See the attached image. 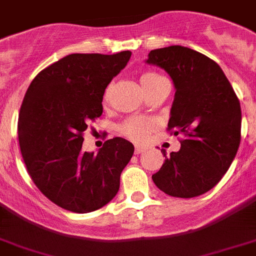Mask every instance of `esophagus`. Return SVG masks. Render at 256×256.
Segmentation results:
<instances>
[{
  "instance_id": "esophagus-1",
  "label": "esophagus",
  "mask_w": 256,
  "mask_h": 256,
  "mask_svg": "<svg viewBox=\"0 0 256 256\" xmlns=\"http://www.w3.org/2000/svg\"><path fill=\"white\" fill-rule=\"evenodd\" d=\"M144 152V148H141V146H136V148H134V154H141V152Z\"/></svg>"
}]
</instances>
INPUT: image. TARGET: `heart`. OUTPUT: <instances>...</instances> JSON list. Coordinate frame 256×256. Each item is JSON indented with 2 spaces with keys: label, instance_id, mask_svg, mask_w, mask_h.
Wrapping results in <instances>:
<instances>
[{
  "label": "heart",
  "instance_id": "b5f03b06",
  "mask_svg": "<svg viewBox=\"0 0 256 256\" xmlns=\"http://www.w3.org/2000/svg\"><path fill=\"white\" fill-rule=\"evenodd\" d=\"M166 82V78L160 76L156 72H144L142 75L140 76V84L142 86L145 94H148L149 92L155 89L162 82ZM108 94H110V86L106 89L104 96V101L107 102L108 100ZM156 128V123L150 118L145 116H132L124 120L123 123L119 126V132L126 137L128 140L133 141V142H145L148 137L150 136V133Z\"/></svg>",
  "mask_w": 256,
  "mask_h": 256
}]
</instances>
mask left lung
<instances>
[{
    "label": "left lung",
    "mask_w": 256,
    "mask_h": 256,
    "mask_svg": "<svg viewBox=\"0 0 256 256\" xmlns=\"http://www.w3.org/2000/svg\"><path fill=\"white\" fill-rule=\"evenodd\" d=\"M146 62L171 76L176 93L167 130L184 134L154 184L176 198L211 190L232 164L241 142V104L219 64L204 54L174 45L152 50Z\"/></svg>",
    "instance_id": "8db88e82"
}]
</instances>
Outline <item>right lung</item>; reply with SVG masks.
I'll return each instance as SVG.
<instances>
[{
	"label": "right lung",
	"instance_id": "right-lung-1",
	"mask_svg": "<svg viewBox=\"0 0 256 256\" xmlns=\"http://www.w3.org/2000/svg\"><path fill=\"white\" fill-rule=\"evenodd\" d=\"M130 54H70L38 72L24 96L18 120L24 163L38 190L67 211H96L119 190L132 144L114 137L97 154L82 148L88 124L102 115L104 89Z\"/></svg>",
	"mask_w": 256,
	"mask_h": 256
}]
</instances>
